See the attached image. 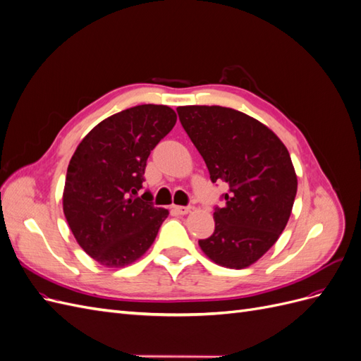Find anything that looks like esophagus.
<instances>
[{
  "label": "esophagus",
  "mask_w": 361,
  "mask_h": 361,
  "mask_svg": "<svg viewBox=\"0 0 361 361\" xmlns=\"http://www.w3.org/2000/svg\"><path fill=\"white\" fill-rule=\"evenodd\" d=\"M173 211L179 215H185L191 211V207L190 206H173Z\"/></svg>",
  "instance_id": "obj_1"
}]
</instances>
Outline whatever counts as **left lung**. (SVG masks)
Here are the masks:
<instances>
[{"label":"left lung","instance_id":"1","mask_svg":"<svg viewBox=\"0 0 361 361\" xmlns=\"http://www.w3.org/2000/svg\"><path fill=\"white\" fill-rule=\"evenodd\" d=\"M178 114L211 180L228 187L224 206L215 207L214 233L199 245L218 265L247 268L288 224L298 187L289 152L269 128L232 108L190 105Z\"/></svg>","mask_w":361,"mask_h":361}]
</instances>
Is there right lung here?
Masks as SVG:
<instances>
[{
    "mask_svg": "<svg viewBox=\"0 0 361 361\" xmlns=\"http://www.w3.org/2000/svg\"><path fill=\"white\" fill-rule=\"evenodd\" d=\"M167 105L145 104L96 125L76 147L63 212L87 255L106 268L133 264L154 244L169 211L143 188L150 152L176 123Z\"/></svg>",
    "mask_w": 361,
    "mask_h": 361,
    "instance_id": "obj_1",
    "label": "right lung"
}]
</instances>
